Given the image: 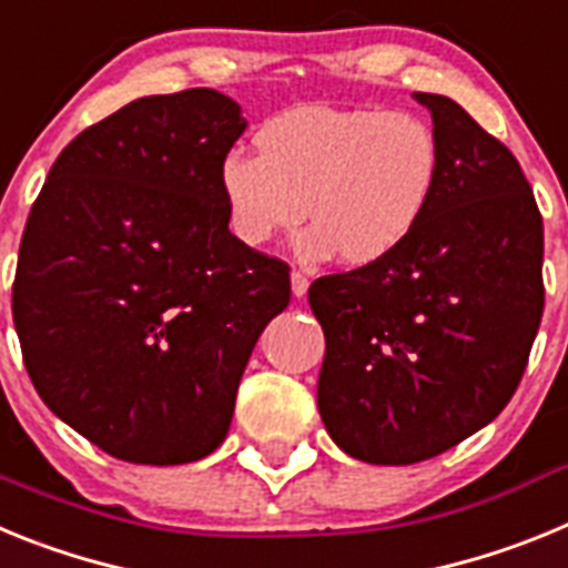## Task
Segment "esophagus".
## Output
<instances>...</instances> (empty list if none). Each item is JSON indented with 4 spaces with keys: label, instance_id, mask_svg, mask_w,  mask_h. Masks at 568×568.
Masks as SVG:
<instances>
[{
    "label": "esophagus",
    "instance_id": "1",
    "mask_svg": "<svg viewBox=\"0 0 568 568\" xmlns=\"http://www.w3.org/2000/svg\"><path fill=\"white\" fill-rule=\"evenodd\" d=\"M290 281H293V295H295V298H304V295H307V290H310L307 275L301 273V270H293V273H290Z\"/></svg>",
    "mask_w": 568,
    "mask_h": 568
}]
</instances>
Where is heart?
Returning <instances> with one entry per match:
<instances>
[{
  "label": "heart",
  "mask_w": 568,
  "mask_h": 568,
  "mask_svg": "<svg viewBox=\"0 0 568 568\" xmlns=\"http://www.w3.org/2000/svg\"><path fill=\"white\" fill-rule=\"evenodd\" d=\"M255 148L233 150L219 168L230 233L267 247L310 215L301 258L341 253L355 267L413 239L444 170L438 130L409 110L298 104L261 124Z\"/></svg>",
  "instance_id": "1"
}]
</instances>
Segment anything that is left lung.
<instances>
[{
    "label": "left lung",
    "instance_id": "left-lung-1",
    "mask_svg": "<svg viewBox=\"0 0 568 568\" xmlns=\"http://www.w3.org/2000/svg\"><path fill=\"white\" fill-rule=\"evenodd\" d=\"M444 148L438 193L389 258L324 275L318 413L353 458L404 466L498 418L544 315V222L518 159L458 102L413 93Z\"/></svg>",
    "mask_w": 568,
    "mask_h": 568
}]
</instances>
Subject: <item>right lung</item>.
Returning <instances> with one entry per match:
<instances>
[{"label":"right lung","mask_w":568,"mask_h":568,"mask_svg":"<svg viewBox=\"0 0 568 568\" xmlns=\"http://www.w3.org/2000/svg\"><path fill=\"white\" fill-rule=\"evenodd\" d=\"M247 130L210 88L144 97L59 153L24 224L13 324L48 409L130 464L227 438L290 267L230 233L219 168Z\"/></svg>","instance_id":"1"}]
</instances>
